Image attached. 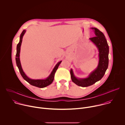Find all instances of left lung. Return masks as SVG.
Wrapping results in <instances>:
<instances>
[{"mask_svg": "<svg viewBox=\"0 0 125 125\" xmlns=\"http://www.w3.org/2000/svg\"><path fill=\"white\" fill-rule=\"evenodd\" d=\"M96 36L90 39L94 44L98 50L99 61L96 68L85 78H78L73 72L72 69L70 70L71 78L73 83L82 87H86L93 85L100 80L104 75L108 68L109 63V46L104 34L98 29L92 28Z\"/></svg>", "mask_w": 125, "mask_h": 125, "instance_id": "8db88e82", "label": "left lung"}]
</instances>
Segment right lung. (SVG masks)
Wrapping results in <instances>:
<instances>
[{"instance_id": "right-lung-1", "label": "right lung", "mask_w": 125, "mask_h": 125, "mask_svg": "<svg viewBox=\"0 0 125 125\" xmlns=\"http://www.w3.org/2000/svg\"><path fill=\"white\" fill-rule=\"evenodd\" d=\"M26 31L23 30L21 34H20V42L18 43V44L17 45V52H16V62L17 66L19 69V70L20 71V73L23 78V79L26 81L28 83H29L30 84L37 86L40 88H43L49 85H50L53 82V80H54V75L56 72V70H57L58 66L61 63L62 61H60L58 62L56 65L55 66L54 68H53V70L52 71L51 73L49 75V76L47 77L45 79H31L29 78L24 73V72L23 70V69L22 68L20 59V49H21V46L22 42V39L23 37L24 36V34L25 33Z\"/></svg>"}]
</instances>
